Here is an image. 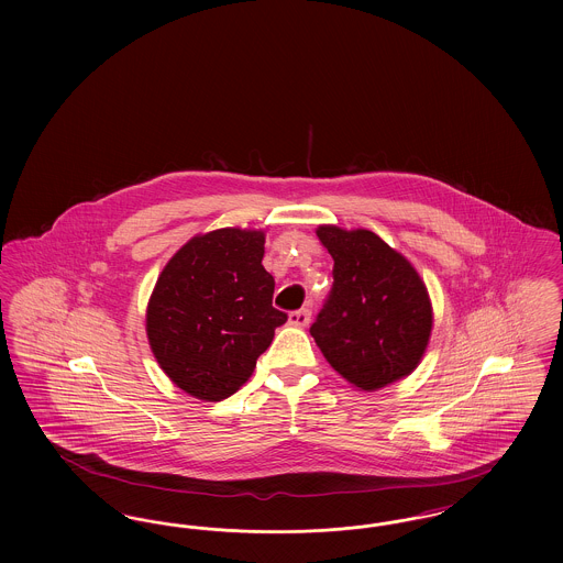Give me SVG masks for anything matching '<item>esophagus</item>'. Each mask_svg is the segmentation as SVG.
<instances>
[{"label": "esophagus", "mask_w": 563, "mask_h": 563, "mask_svg": "<svg viewBox=\"0 0 563 563\" xmlns=\"http://www.w3.org/2000/svg\"><path fill=\"white\" fill-rule=\"evenodd\" d=\"M310 317H312L310 308H299V310H295V312L289 314V324H294V327H306V324L310 322Z\"/></svg>", "instance_id": "obj_1"}]
</instances>
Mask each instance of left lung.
<instances>
[{"instance_id":"obj_1","label":"left lung","mask_w":563,"mask_h":563,"mask_svg":"<svg viewBox=\"0 0 563 563\" xmlns=\"http://www.w3.org/2000/svg\"><path fill=\"white\" fill-rule=\"evenodd\" d=\"M317 236L333 257V287L310 327L327 363L361 390L411 374L432 331L420 274L369 230L319 225Z\"/></svg>"}]
</instances>
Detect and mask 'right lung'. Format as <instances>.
<instances>
[{
	"label": "right lung",
	"mask_w": 563,
	"mask_h": 563,
	"mask_svg": "<svg viewBox=\"0 0 563 563\" xmlns=\"http://www.w3.org/2000/svg\"><path fill=\"white\" fill-rule=\"evenodd\" d=\"M262 230L221 228L186 242L164 266L145 331L162 372L202 401L234 395L287 314L272 306Z\"/></svg>",
	"instance_id": "obj_1"
}]
</instances>
